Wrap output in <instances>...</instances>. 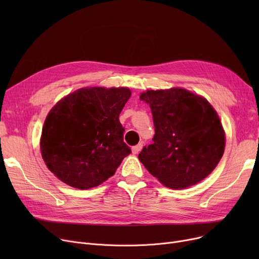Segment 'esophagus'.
Returning a JSON list of instances; mask_svg holds the SVG:
<instances>
[{
    "label": "esophagus",
    "instance_id": "34e87169",
    "mask_svg": "<svg viewBox=\"0 0 259 259\" xmlns=\"http://www.w3.org/2000/svg\"><path fill=\"white\" fill-rule=\"evenodd\" d=\"M142 148H143V144H142V143H141V144H138L137 146H133V147H132V153L138 154V153L142 150Z\"/></svg>",
    "mask_w": 259,
    "mask_h": 259
}]
</instances>
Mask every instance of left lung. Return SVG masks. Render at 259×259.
Wrapping results in <instances>:
<instances>
[{
	"instance_id": "8db88e82",
	"label": "left lung",
	"mask_w": 259,
	"mask_h": 259,
	"mask_svg": "<svg viewBox=\"0 0 259 259\" xmlns=\"http://www.w3.org/2000/svg\"><path fill=\"white\" fill-rule=\"evenodd\" d=\"M140 99L150 107L155 130L139 154L146 169L171 189L206 179L225 150L224 129L209 102L183 88L148 90Z\"/></svg>"
}]
</instances>
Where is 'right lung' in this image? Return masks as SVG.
I'll return each instance as SVG.
<instances>
[{"instance_id": "right-lung-1", "label": "right lung", "mask_w": 259, "mask_h": 259, "mask_svg": "<svg viewBox=\"0 0 259 259\" xmlns=\"http://www.w3.org/2000/svg\"><path fill=\"white\" fill-rule=\"evenodd\" d=\"M130 95L128 88H81L51 109L43 126L40 152L59 180L87 190L115 173L131 153L118 119Z\"/></svg>"}]
</instances>
